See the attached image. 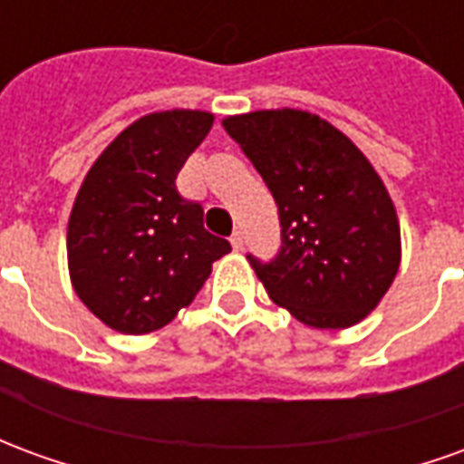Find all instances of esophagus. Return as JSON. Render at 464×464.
I'll return each instance as SVG.
<instances>
[{"mask_svg": "<svg viewBox=\"0 0 464 464\" xmlns=\"http://www.w3.org/2000/svg\"><path fill=\"white\" fill-rule=\"evenodd\" d=\"M243 243H246V238H243V231H233V236H231V246H233V251H241V248H243Z\"/></svg>", "mask_w": 464, "mask_h": 464, "instance_id": "1", "label": "esophagus"}]
</instances>
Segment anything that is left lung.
<instances>
[{
	"instance_id": "obj_1",
	"label": "left lung",
	"mask_w": 464,
	"mask_h": 464,
	"mask_svg": "<svg viewBox=\"0 0 464 464\" xmlns=\"http://www.w3.org/2000/svg\"><path fill=\"white\" fill-rule=\"evenodd\" d=\"M223 129L278 206L281 251L268 263L248 256L271 301L311 328L362 321L400 268L398 213L372 163L301 109L226 116Z\"/></svg>"
}]
</instances>
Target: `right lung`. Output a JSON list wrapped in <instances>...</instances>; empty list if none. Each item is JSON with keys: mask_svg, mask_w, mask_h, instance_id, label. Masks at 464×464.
I'll list each match as a JSON object with an SVG mask.
<instances>
[{"mask_svg": "<svg viewBox=\"0 0 464 464\" xmlns=\"http://www.w3.org/2000/svg\"><path fill=\"white\" fill-rule=\"evenodd\" d=\"M213 114L173 109L141 116L84 176L66 228L76 295L126 335L163 328L201 291L231 243L203 228L201 203L176 176L211 131Z\"/></svg>", "mask_w": 464, "mask_h": 464, "instance_id": "1", "label": "right lung"}]
</instances>
